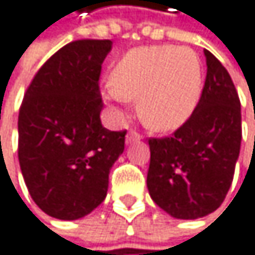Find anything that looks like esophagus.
Wrapping results in <instances>:
<instances>
[{"label":"esophagus","instance_id":"34e87169","mask_svg":"<svg viewBox=\"0 0 255 255\" xmlns=\"http://www.w3.org/2000/svg\"><path fill=\"white\" fill-rule=\"evenodd\" d=\"M140 139H142V134H139L134 130H130L128 133H127V136H125L127 143H131V142H136V140H140Z\"/></svg>","mask_w":255,"mask_h":255}]
</instances>
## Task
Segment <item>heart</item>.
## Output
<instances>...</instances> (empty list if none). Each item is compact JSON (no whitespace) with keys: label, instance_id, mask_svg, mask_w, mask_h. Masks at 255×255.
Here are the masks:
<instances>
[{"label":"heart","instance_id":"b5f03b06","mask_svg":"<svg viewBox=\"0 0 255 255\" xmlns=\"http://www.w3.org/2000/svg\"><path fill=\"white\" fill-rule=\"evenodd\" d=\"M202 90V62L193 50L153 45L119 61L107 95L116 102L137 99L140 119L153 130L170 131L190 119Z\"/></svg>","mask_w":255,"mask_h":255}]
</instances>
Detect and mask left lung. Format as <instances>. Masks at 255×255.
Wrapping results in <instances>:
<instances>
[{"instance_id":"obj_1","label":"left lung","mask_w":255,"mask_h":255,"mask_svg":"<svg viewBox=\"0 0 255 255\" xmlns=\"http://www.w3.org/2000/svg\"><path fill=\"white\" fill-rule=\"evenodd\" d=\"M207 79L190 119L166 137H150L146 187L176 219L216 211L227 197L240 153L242 113L233 79L208 50Z\"/></svg>"}]
</instances>
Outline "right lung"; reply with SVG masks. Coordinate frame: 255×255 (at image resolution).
I'll use <instances>...</instances> for the list:
<instances>
[{
	"mask_svg": "<svg viewBox=\"0 0 255 255\" xmlns=\"http://www.w3.org/2000/svg\"><path fill=\"white\" fill-rule=\"evenodd\" d=\"M110 39H78L48 58L27 87L18 116V159L33 202L76 220L101 205L125 134L101 124L99 78Z\"/></svg>",
	"mask_w": 255,
	"mask_h": 255,
	"instance_id": "1",
	"label": "right lung"
}]
</instances>
